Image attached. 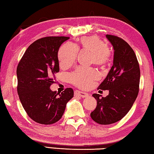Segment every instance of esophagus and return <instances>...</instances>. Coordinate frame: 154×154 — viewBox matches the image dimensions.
I'll return each instance as SVG.
<instances>
[{
    "instance_id": "34e87169",
    "label": "esophagus",
    "mask_w": 154,
    "mask_h": 154,
    "mask_svg": "<svg viewBox=\"0 0 154 154\" xmlns=\"http://www.w3.org/2000/svg\"><path fill=\"white\" fill-rule=\"evenodd\" d=\"M74 94L76 96H79V97H82V98H86V97H88V93H86V92H81V91H75Z\"/></svg>"
}]
</instances>
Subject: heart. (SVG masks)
<instances>
[{"instance_id":"1","label":"heart","mask_w":154,"mask_h":154,"mask_svg":"<svg viewBox=\"0 0 154 154\" xmlns=\"http://www.w3.org/2000/svg\"><path fill=\"white\" fill-rule=\"evenodd\" d=\"M88 51L91 54L90 61L99 68H104L111 60V52L108 46L98 36L82 37L77 44L67 43L60 48L58 51V60L62 68H68L76 62L78 52ZM99 76L94 69L78 67L69 74L70 82L81 88H86Z\"/></svg>"}]
</instances>
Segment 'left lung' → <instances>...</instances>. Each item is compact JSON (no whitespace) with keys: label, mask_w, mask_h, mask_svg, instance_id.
Here are the masks:
<instances>
[{"label":"left lung","mask_w":154,"mask_h":154,"mask_svg":"<svg viewBox=\"0 0 154 154\" xmlns=\"http://www.w3.org/2000/svg\"><path fill=\"white\" fill-rule=\"evenodd\" d=\"M106 37L115 50L113 65L98 88L109 93L106 97L92 94L97 105L91 113L92 120L100 125L115 123L127 115L138 95L140 80V66L131 46L121 37Z\"/></svg>","instance_id":"8db88e82"}]
</instances>
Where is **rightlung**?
I'll list each match as a JSON object with an SVG mask.
<instances>
[{
    "label": "right lung",
    "mask_w": 154,
    "mask_h": 154,
    "mask_svg": "<svg viewBox=\"0 0 154 154\" xmlns=\"http://www.w3.org/2000/svg\"><path fill=\"white\" fill-rule=\"evenodd\" d=\"M69 37L50 36L31 44L17 66V92L23 109L35 122L51 125L58 121L66 104L74 97L71 88L60 93L51 91L55 74L59 72L60 45Z\"/></svg>",
    "instance_id": "add662e5"
}]
</instances>
